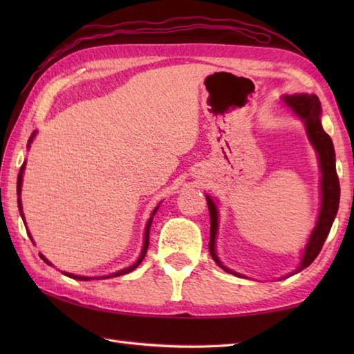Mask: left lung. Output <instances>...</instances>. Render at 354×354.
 I'll use <instances>...</instances> for the list:
<instances>
[{"label": "left lung", "mask_w": 354, "mask_h": 354, "mask_svg": "<svg viewBox=\"0 0 354 354\" xmlns=\"http://www.w3.org/2000/svg\"><path fill=\"white\" fill-rule=\"evenodd\" d=\"M283 100L304 122L309 140L319 155V165H321V173H322L321 212H319L317 227H315L312 236L309 239V243L306 246L303 260L299 263L298 269L295 270V272H299V270H303L304 268L312 265V261L318 257L321 248L326 242L330 228H332L333 221L336 217L337 208H339L341 187H339V179H337V173H336L333 142H332V138L328 137L321 126V120H319L321 103L318 97L307 95V94H295V95H286L283 97ZM207 204L209 209V221H212V227H209V243H208L209 254H212L213 260L222 269H225L230 274L239 275L237 272H232V270H230L228 268H225L221 263L219 257H217L214 243H216V234H217V219H219V217H217V208L214 205V202L209 196H207Z\"/></svg>", "instance_id": "8db88e82"}]
</instances>
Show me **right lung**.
I'll list each match as a JSON object with an SVG mask.
<instances>
[{
	"label": "right lung",
	"instance_id": "obj_1",
	"mask_svg": "<svg viewBox=\"0 0 354 354\" xmlns=\"http://www.w3.org/2000/svg\"><path fill=\"white\" fill-rule=\"evenodd\" d=\"M33 140V135L32 137H30V140H28V142ZM30 146V145H28ZM24 169H26V164H22L21 165V170H19V173H18V183H17V193H18V196L21 194V184H22V171H24ZM18 208H19V212H21V217H24V214H22V207H21V199L18 198ZM158 209V207L153 209V214H155V212ZM152 214V216H153ZM152 219L153 217H150V221L147 222V227H146V232H145V245H142V251H141V254H140V257H138V260L133 263L132 266H129V268H126V269H123V270H118V272H114V274H111V275H104V277H97L95 280H103V278H114V277H120V275H124V274H129V272H132V270L137 268L140 263L142 261V259L146 257V252H147V248H149V231H150V225H152ZM41 259L47 263V265H51V263L44 257V255H41ZM66 277H70V278H74V280H84V281H86V280H91V278L89 277H80V275H73V274H68V272H64Z\"/></svg>",
	"mask_w": 354,
	"mask_h": 354
}]
</instances>
